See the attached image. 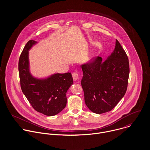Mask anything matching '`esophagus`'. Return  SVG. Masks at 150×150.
I'll return each instance as SVG.
<instances>
[{
  "instance_id": "esophagus-1",
  "label": "esophagus",
  "mask_w": 150,
  "mask_h": 150,
  "mask_svg": "<svg viewBox=\"0 0 150 150\" xmlns=\"http://www.w3.org/2000/svg\"><path fill=\"white\" fill-rule=\"evenodd\" d=\"M72 76H73V79L74 81H76L79 78V74L77 72H74L72 74Z\"/></svg>"
}]
</instances>
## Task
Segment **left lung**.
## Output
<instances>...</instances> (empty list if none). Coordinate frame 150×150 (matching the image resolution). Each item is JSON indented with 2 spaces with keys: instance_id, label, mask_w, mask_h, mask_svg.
I'll use <instances>...</instances> for the list:
<instances>
[{
  "instance_id": "left-lung-1",
  "label": "left lung",
  "mask_w": 150,
  "mask_h": 150,
  "mask_svg": "<svg viewBox=\"0 0 150 150\" xmlns=\"http://www.w3.org/2000/svg\"><path fill=\"white\" fill-rule=\"evenodd\" d=\"M81 67L86 106L96 114L111 111L125 95L128 83V58L120 43L116 40L115 48L106 60L97 57Z\"/></svg>"
}]
</instances>
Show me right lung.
Returning <instances> with one entry per match:
<instances>
[{
    "label": "right lung",
    "instance_id": "1",
    "mask_svg": "<svg viewBox=\"0 0 150 150\" xmlns=\"http://www.w3.org/2000/svg\"><path fill=\"white\" fill-rule=\"evenodd\" d=\"M37 43L33 40L25 45L18 62L22 91L32 107L48 116L60 112L67 103L66 92L73 83L71 73H57L45 79L34 78L29 72L28 51Z\"/></svg>",
    "mask_w": 150,
    "mask_h": 150
}]
</instances>
